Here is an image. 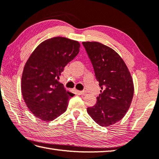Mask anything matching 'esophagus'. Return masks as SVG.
I'll return each mask as SVG.
<instances>
[{
    "instance_id": "esophagus-1",
    "label": "esophagus",
    "mask_w": 159,
    "mask_h": 159,
    "mask_svg": "<svg viewBox=\"0 0 159 159\" xmlns=\"http://www.w3.org/2000/svg\"><path fill=\"white\" fill-rule=\"evenodd\" d=\"M79 93H80V94L82 95H86V92L85 91H80Z\"/></svg>"
}]
</instances>
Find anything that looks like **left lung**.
Instances as JSON below:
<instances>
[{
    "label": "left lung",
    "mask_w": 159,
    "mask_h": 159,
    "mask_svg": "<svg viewBox=\"0 0 159 159\" xmlns=\"http://www.w3.org/2000/svg\"><path fill=\"white\" fill-rule=\"evenodd\" d=\"M101 87L89 115L102 127L120 120L129 109L134 96L132 77L123 59L114 50L101 43L82 42Z\"/></svg>",
    "instance_id": "1"
}]
</instances>
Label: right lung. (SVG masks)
I'll list each match as a JSON object with an SVG mask.
<instances>
[{"label": "right lung", "instance_id": "right-lung-1", "mask_svg": "<svg viewBox=\"0 0 159 159\" xmlns=\"http://www.w3.org/2000/svg\"><path fill=\"white\" fill-rule=\"evenodd\" d=\"M77 41L57 37L43 41L30 56L23 68L21 92L32 114L49 122L66 111L74 94L59 82L68 63L80 52Z\"/></svg>", "mask_w": 159, "mask_h": 159}]
</instances>
